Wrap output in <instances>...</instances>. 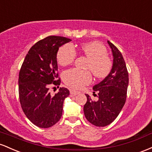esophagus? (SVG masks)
<instances>
[{
	"label": "esophagus",
	"instance_id": "obj_1",
	"mask_svg": "<svg viewBox=\"0 0 152 152\" xmlns=\"http://www.w3.org/2000/svg\"><path fill=\"white\" fill-rule=\"evenodd\" d=\"M70 94H71V95H72V96H76V95H77V94H80V92L76 91H75V90H70Z\"/></svg>",
	"mask_w": 152,
	"mask_h": 152
}]
</instances>
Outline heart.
<instances>
[{
  "mask_svg": "<svg viewBox=\"0 0 152 152\" xmlns=\"http://www.w3.org/2000/svg\"><path fill=\"white\" fill-rule=\"evenodd\" d=\"M81 53L88 59L86 69L92 72L94 77L102 79L107 77L113 68V61L109 56L108 50L104 44L98 41L84 43L80 47ZM76 58L74 47L66 43L59 48L57 53V61L60 65H70ZM64 83L74 89H80L89 84L92 80L89 71H81L71 69L66 71L63 75Z\"/></svg>",
  "mask_w": 152,
  "mask_h": 152,
  "instance_id": "b5f03b06",
  "label": "heart"
}]
</instances>
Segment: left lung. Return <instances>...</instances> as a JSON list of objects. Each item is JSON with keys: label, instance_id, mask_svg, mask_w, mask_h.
Returning <instances> with one entry per match:
<instances>
[{"label": "left lung", "instance_id": "8db88e82", "mask_svg": "<svg viewBox=\"0 0 152 152\" xmlns=\"http://www.w3.org/2000/svg\"><path fill=\"white\" fill-rule=\"evenodd\" d=\"M114 56L111 73L102 82L94 86V101L86 94L87 101L83 106L86 119L94 126L104 127L116 119L125 104L129 84V73L120 50L108 41ZM96 93L97 94H96Z\"/></svg>", "mask_w": 152, "mask_h": 152}]
</instances>
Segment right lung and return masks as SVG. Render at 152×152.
I'll list each match as a JSON object with an SVG mask.
<instances>
[{
    "label": "right lung",
    "mask_w": 152,
    "mask_h": 152,
    "mask_svg": "<svg viewBox=\"0 0 152 152\" xmlns=\"http://www.w3.org/2000/svg\"><path fill=\"white\" fill-rule=\"evenodd\" d=\"M71 40L62 36H50L40 40L30 48L19 72L18 94L20 104L26 117L40 128H49L62 116L63 104L69 96L68 88H60L52 96L50 84L61 83L56 55L59 47Z\"/></svg>",
    "instance_id": "add662e5"
}]
</instances>
